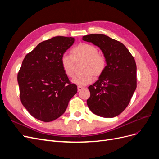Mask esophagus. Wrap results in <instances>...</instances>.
<instances>
[{
    "label": "esophagus",
    "instance_id": "1",
    "mask_svg": "<svg viewBox=\"0 0 159 159\" xmlns=\"http://www.w3.org/2000/svg\"><path fill=\"white\" fill-rule=\"evenodd\" d=\"M83 89H84V87H82V86H78V92H80V91H81Z\"/></svg>",
    "mask_w": 159,
    "mask_h": 159
}]
</instances>
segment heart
<instances>
[{"label":"heart","instance_id":"heart-1","mask_svg":"<svg viewBox=\"0 0 159 159\" xmlns=\"http://www.w3.org/2000/svg\"><path fill=\"white\" fill-rule=\"evenodd\" d=\"M80 61H83L81 71L84 72L72 79V82L79 86H85L91 83L94 76L98 78L106 69V59L98 52L97 47L87 43H80L70 50V56L64 54L61 57L60 65L65 75L68 78L73 77L75 64Z\"/></svg>","mask_w":159,"mask_h":159}]
</instances>
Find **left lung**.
<instances>
[{
	"label": "left lung",
	"mask_w": 159,
	"mask_h": 159,
	"mask_svg": "<svg viewBox=\"0 0 159 159\" xmlns=\"http://www.w3.org/2000/svg\"><path fill=\"white\" fill-rule=\"evenodd\" d=\"M82 39L99 47L107 61L103 74L88 87V106L98 116H117L127 107L137 88L134 57L121 42L104 34L86 35Z\"/></svg>",
	"instance_id": "1"
}]
</instances>
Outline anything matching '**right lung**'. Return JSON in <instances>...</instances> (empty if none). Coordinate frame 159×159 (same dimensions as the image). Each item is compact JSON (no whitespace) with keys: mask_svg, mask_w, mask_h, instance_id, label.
I'll use <instances>...</instances> for the list:
<instances>
[{"mask_svg":"<svg viewBox=\"0 0 159 159\" xmlns=\"http://www.w3.org/2000/svg\"><path fill=\"white\" fill-rule=\"evenodd\" d=\"M74 42V38L65 36L43 41L22 61L17 75L21 103L40 121L60 117L78 91L60 65L61 56Z\"/></svg>","mask_w":159,"mask_h":159,"instance_id":"obj_1","label":"right lung"}]
</instances>
